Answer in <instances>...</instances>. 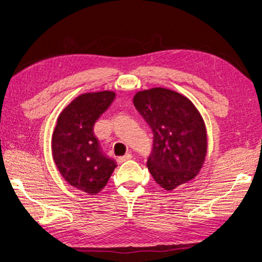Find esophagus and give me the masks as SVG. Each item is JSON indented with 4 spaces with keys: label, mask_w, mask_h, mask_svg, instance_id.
<instances>
[{
    "label": "esophagus",
    "mask_w": 262,
    "mask_h": 262,
    "mask_svg": "<svg viewBox=\"0 0 262 262\" xmlns=\"http://www.w3.org/2000/svg\"><path fill=\"white\" fill-rule=\"evenodd\" d=\"M129 159H132V155L130 154H126L125 156L119 157L118 163H123V161H127V160H129Z\"/></svg>",
    "instance_id": "esophagus-1"
}]
</instances>
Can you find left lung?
<instances>
[{"instance_id":"left-lung-1","label":"left lung","mask_w":262,"mask_h":262,"mask_svg":"<svg viewBox=\"0 0 262 262\" xmlns=\"http://www.w3.org/2000/svg\"><path fill=\"white\" fill-rule=\"evenodd\" d=\"M133 103L154 130L146 166L156 182L172 191L196 178L206 159L207 132L194 104L163 87L139 90Z\"/></svg>"}]
</instances>
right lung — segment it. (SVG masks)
I'll return each instance as SVG.
<instances>
[{"label": "right lung", "instance_id": "obj_1", "mask_svg": "<svg viewBox=\"0 0 262 262\" xmlns=\"http://www.w3.org/2000/svg\"><path fill=\"white\" fill-rule=\"evenodd\" d=\"M116 97L113 90L83 93L72 99L57 118L51 154L57 169L70 185L94 196L105 187L117 167L99 149L93 127Z\"/></svg>", "mask_w": 262, "mask_h": 262}]
</instances>
